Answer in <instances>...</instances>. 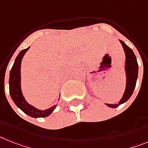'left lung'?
I'll return each mask as SVG.
<instances>
[{
	"label": "left lung",
	"mask_w": 148,
	"mask_h": 148,
	"mask_svg": "<svg viewBox=\"0 0 148 148\" xmlns=\"http://www.w3.org/2000/svg\"><path fill=\"white\" fill-rule=\"evenodd\" d=\"M120 43L123 45V49H124L125 53V73H126V86H125L124 95L119 103L117 104L106 103L108 107H112V108H116V107H119V105L126 102L130 98L135 88L138 79V66L137 59H136L135 53H133L132 50L129 46H127L123 41H120Z\"/></svg>",
	"instance_id": "8db88e82"
}]
</instances>
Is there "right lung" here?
<instances>
[{
	"mask_svg": "<svg viewBox=\"0 0 148 148\" xmlns=\"http://www.w3.org/2000/svg\"><path fill=\"white\" fill-rule=\"evenodd\" d=\"M29 47L24 49L19 52L18 56L16 58L13 67L10 73L9 79V89L11 98L19 109L23 110L29 116L33 118H39V117H46L51 114L56 108V105L45 110H41L27 103L25 99L23 97L21 90V75H20V69H21V62L25 52L29 50Z\"/></svg>",
	"mask_w": 148,
	"mask_h": 148,
	"instance_id": "obj_1",
	"label": "right lung"
}]
</instances>
